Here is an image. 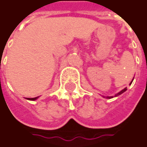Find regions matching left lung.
Here are the masks:
<instances>
[{
	"label": "left lung",
	"instance_id": "1",
	"mask_svg": "<svg viewBox=\"0 0 147 147\" xmlns=\"http://www.w3.org/2000/svg\"><path fill=\"white\" fill-rule=\"evenodd\" d=\"M132 82H133V81H132ZM132 82H130V84L132 83ZM126 90H127V89H126V88H125V89H123V90H122L120 91V92H119V93H118V94H115V97H117V96H118V95L122 94V93H124V92H125V91H126ZM113 98V97H107V98Z\"/></svg>",
	"mask_w": 147,
	"mask_h": 147
}]
</instances>
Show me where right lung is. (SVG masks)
<instances>
[{
  "mask_svg": "<svg viewBox=\"0 0 147 147\" xmlns=\"http://www.w3.org/2000/svg\"><path fill=\"white\" fill-rule=\"evenodd\" d=\"M37 98H37H26V99H29V100H32V101H34V100H36Z\"/></svg>",
  "mask_w": 147,
  "mask_h": 147,
  "instance_id": "obj_1",
  "label": "right lung"
}]
</instances>
